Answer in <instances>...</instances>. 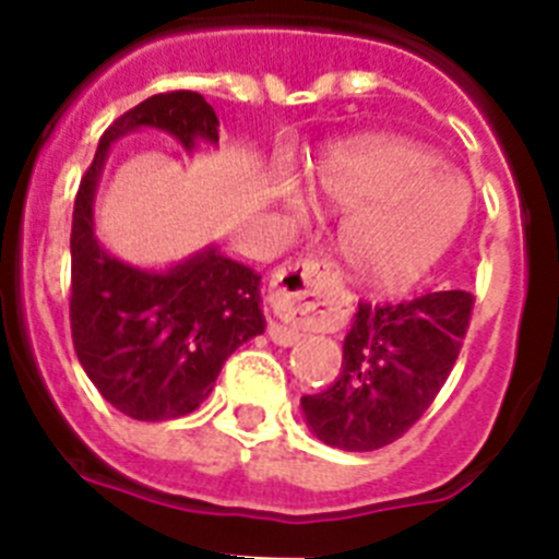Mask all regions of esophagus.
Segmentation results:
<instances>
[{
    "mask_svg": "<svg viewBox=\"0 0 559 559\" xmlns=\"http://www.w3.org/2000/svg\"><path fill=\"white\" fill-rule=\"evenodd\" d=\"M335 288V274L324 260H296L276 269L269 285V305L274 322L269 335L280 347H290L305 330H324L335 319L330 294Z\"/></svg>",
    "mask_w": 559,
    "mask_h": 559,
    "instance_id": "esophagus-1",
    "label": "esophagus"
}]
</instances>
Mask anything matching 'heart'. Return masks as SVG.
Listing matches in <instances>:
<instances>
[{"instance_id": "obj_1", "label": "heart", "mask_w": 559, "mask_h": 559, "mask_svg": "<svg viewBox=\"0 0 559 559\" xmlns=\"http://www.w3.org/2000/svg\"><path fill=\"white\" fill-rule=\"evenodd\" d=\"M313 192L338 212L341 254L360 283L400 288L433 269L462 235L471 192L428 147L400 136H367L330 151L310 170ZM285 204L305 210L296 190Z\"/></svg>"}]
</instances>
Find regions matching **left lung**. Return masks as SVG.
<instances>
[{
  "mask_svg": "<svg viewBox=\"0 0 559 559\" xmlns=\"http://www.w3.org/2000/svg\"><path fill=\"white\" fill-rule=\"evenodd\" d=\"M473 294L433 290L397 305H358L333 386L305 394L302 414L324 445L378 451L417 423L451 374Z\"/></svg>",
  "mask_w": 559,
  "mask_h": 559,
  "instance_id": "obj_1",
  "label": "left lung"
}]
</instances>
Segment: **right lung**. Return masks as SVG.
<instances>
[{"mask_svg": "<svg viewBox=\"0 0 559 559\" xmlns=\"http://www.w3.org/2000/svg\"><path fill=\"white\" fill-rule=\"evenodd\" d=\"M140 128L185 151L218 145V117L199 92L153 95L114 120L81 179L72 212V341L83 372L126 417L176 419L210 397L224 360L265 330L260 274L206 246L165 271L140 269L97 240L95 199L111 145Z\"/></svg>", "mask_w": 559, "mask_h": 559, "instance_id": "1", "label": "right lung"}]
</instances>
